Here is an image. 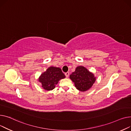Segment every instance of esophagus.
<instances>
[{
	"label": "esophagus",
	"mask_w": 131,
	"mask_h": 131,
	"mask_svg": "<svg viewBox=\"0 0 131 131\" xmlns=\"http://www.w3.org/2000/svg\"><path fill=\"white\" fill-rule=\"evenodd\" d=\"M65 75H66V77L67 78H68V77H69V72H66V73H65Z\"/></svg>",
	"instance_id": "34e87169"
}]
</instances>
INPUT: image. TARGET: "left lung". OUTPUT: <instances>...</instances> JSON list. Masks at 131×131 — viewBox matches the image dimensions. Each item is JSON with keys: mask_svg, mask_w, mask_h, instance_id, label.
<instances>
[{"mask_svg": "<svg viewBox=\"0 0 131 131\" xmlns=\"http://www.w3.org/2000/svg\"><path fill=\"white\" fill-rule=\"evenodd\" d=\"M70 79L74 82L75 88L83 92L89 90L96 81L94 73L83 66L77 67L75 71L70 75Z\"/></svg>", "mask_w": 131, "mask_h": 131, "instance_id": "8db88e82", "label": "left lung"}]
</instances>
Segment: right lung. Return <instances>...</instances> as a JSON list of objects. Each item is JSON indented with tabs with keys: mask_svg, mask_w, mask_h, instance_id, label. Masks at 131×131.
Masks as SVG:
<instances>
[{
	"mask_svg": "<svg viewBox=\"0 0 131 131\" xmlns=\"http://www.w3.org/2000/svg\"><path fill=\"white\" fill-rule=\"evenodd\" d=\"M65 77L60 68L50 67L41 74L38 81L41 83L42 87L44 89L49 91L54 89L59 80Z\"/></svg>",
	"mask_w": 131,
	"mask_h": 131,
	"instance_id": "right-lung-1",
	"label": "right lung"
}]
</instances>
